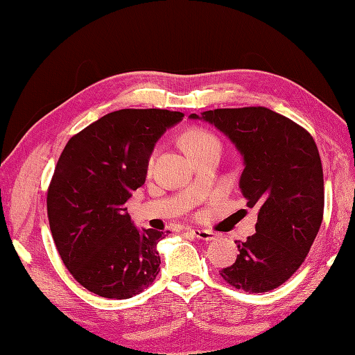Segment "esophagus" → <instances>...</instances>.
Wrapping results in <instances>:
<instances>
[{"label": "esophagus", "mask_w": 355, "mask_h": 355, "mask_svg": "<svg viewBox=\"0 0 355 355\" xmlns=\"http://www.w3.org/2000/svg\"><path fill=\"white\" fill-rule=\"evenodd\" d=\"M189 232L194 235L196 239L202 240V241H211V240H214V237H216V235H214L209 230H189Z\"/></svg>", "instance_id": "1"}]
</instances>
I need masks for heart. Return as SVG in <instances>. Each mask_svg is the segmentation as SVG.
<instances>
[{
    "label": "heart",
    "instance_id": "b5f03b06",
    "mask_svg": "<svg viewBox=\"0 0 355 355\" xmlns=\"http://www.w3.org/2000/svg\"><path fill=\"white\" fill-rule=\"evenodd\" d=\"M182 144H184L185 151L188 154H192V153H196V151H198V149L207 146L210 144H219V141L213 133L204 130V128L196 127V128H189V130L184 135V137H182ZM154 157H155V153L149 155V158H148L149 166L153 164Z\"/></svg>",
    "mask_w": 355,
    "mask_h": 355
}]
</instances>
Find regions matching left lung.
Instances as JSON below:
<instances>
[{
    "label": "left lung",
    "instance_id": "8db88e82",
    "mask_svg": "<svg viewBox=\"0 0 355 355\" xmlns=\"http://www.w3.org/2000/svg\"><path fill=\"white\" fill-rule=\"evenodd\" d=\"M189 118L214 125L237 148L241 194L247 207L257 209L256 234L235 241L240 254L222 278L250 293L282 286L305 261L323 220V167L313 136L263 106Z\"/></svg>",
    "mask_w": 355,
    "mask_h": 355
}]
</instances>
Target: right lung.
<instances>
[{"mask_svg": "<svg viewBox=\"0 0 355 355\" xmlns=\"http://www.w3.org/2000/svg\"><path fill=\"white\" fill-rule=\"evenodd\" d=\"M182 112L121 110L72 136L47 192L53 240L83 287L110 299L141 293L159 272L166 232L139 230L125 202L145 184L148 158Z\"/></svg>", "mask_w": 355, "mask_h": 355, "instance_id": "obj_1", "label": "right lung"}]
</instances>
